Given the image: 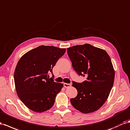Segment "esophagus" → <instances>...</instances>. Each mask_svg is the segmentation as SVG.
<instances>
[{
    "instance_id": "34e87169",
    "label": "esophagus",
    "mask_w": 130,
    "mask_h": 130,
    "mask_svg": "<svg viewBox=\"0 0 130 130\" xmlns=\"http://www.w3.org/2000/svg\"><path fill=\"white\" fill-rule=\"evenodd\" d=\"M64 86L65 88H68V87H70L71 86V84L64 83Z\"/></svg>"
}]
</instances>
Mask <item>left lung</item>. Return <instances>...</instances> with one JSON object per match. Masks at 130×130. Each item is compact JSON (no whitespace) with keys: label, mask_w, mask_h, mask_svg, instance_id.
Here are the masks:
<instances>
[{"label":"left lung","mask_w":130,"mask_h":130,"mask_svg":"<svg viewBox=\"0 0 130 130\" xmlns=\"http://www.w3.org/2000/svg\"><path fill=\"white\" fill-rule=\"evenodd\" d=\"M67 52L75 71L86 77L82 83L72 82L78 94L71 103L82 113H92L103 106L113 85L115 72L110 58L106 51L88 44L69 47Z\"/></svg>","instance_id":"left-lung-1"}]
</instances>
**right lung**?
Wrapping results in <instances>:
<instances>
[{
  "mask_svg": "<svg viewBox=\"0 0 130 130\" xmlns=\"http://www.w3.org/2000/svg\"><path fill=\"white\" fill-rule=\"evenodd\" d=\"M66 48L41 45L27 52L17 63L14 73L17 94L25 106L38 113L53 106L63 85L49 78Z\"/></svg>",
  "mask_w": 130,
  "mask_h": 130,
  "instance_id": "1",
  "label": "right lung"
}]
</instances>
